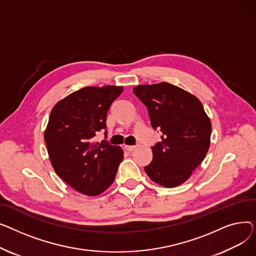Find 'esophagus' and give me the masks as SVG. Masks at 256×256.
<instances>
[{
	"label": "esophagus",
	"instance_id": "esophagus-1",
	"mask_svg": "<svg viewBox=\"0 0 256 256\" xmlns=\"http://www.w3.org/2000/svg\"><path fill=\"white\" fill-rule=\"evenodd\" d=\"M124 148H125L126 151H128V152H132L133 150H135V148H136V146H125Z\"/></svg>",
	"mask_w": 256,
	"mask_h": 256
}]
</instances>
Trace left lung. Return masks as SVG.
<instances>
[{
	"instance_id": "8db88e82",
	"label": "left lung",
	"mask_w": 256,
	"mask_h": 256,
	"mask_svg": "<svg viewBox=\"0 0 256 256\" xmlns=\"http://www.w3.org/2000/svg\"><path fill=\"white\" fill-rule=\"evenodd\" d=\"M133 93L148 108L151 125L162 132L144 170L164 187H176L190 178L204 159L212 125L202 102L185 90L168 82L140 84Z\"/></svg>"
}]
</instances>
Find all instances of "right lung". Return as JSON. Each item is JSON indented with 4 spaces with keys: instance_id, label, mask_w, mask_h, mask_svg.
Returning a JSON list of instances; mask_svg holds the SVG:
<instances>
[{
    "instance_id": "obj_1",
    "label": "right lung",
    "mask_w": 256,
    "mask_h": 256,
    "mask_svg": "<svg viewBox=\"0 0 256 256\" xmlns=\"http://www.w3.org/2000/svg\"><path fill=\"white\" fill-rule=\"evenodd\" d=\"M123 86H86L52 110L44 140L56 174L76 191L95 196L114 182L123 150L108 140L94 142L106 129V114ZM106 138V130H105Z\"/></svg>"
}]
</instances>
